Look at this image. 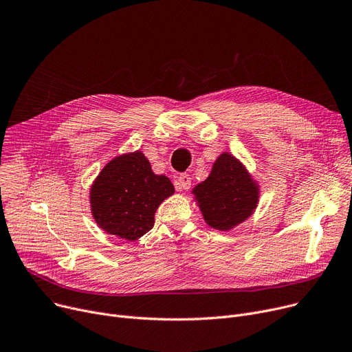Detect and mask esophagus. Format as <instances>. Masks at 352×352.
Segmentation results:
<instances>
[{
    "mask_svg": "<svg viewBox=\"0 0 352 352\" xmlns=\"http://www.w3.org/2000/svg\"><path fill=\"white\" fill-rule=\"evenodd\" d=\"M190 186H191V175L186 173L179 174V177L177 179V188L179 191H182V190H190Z\"/></svg>",
    "mask_w": 352,
    "mask_h": 352,
    "instance_id": "1",
    "label": "esophagus"
}]
</instances>
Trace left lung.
Returning a JSON list of instances; mask_svg holds the SVG:
<instances>
[{"instance_id":"left-lung-1","label":"left lung","mask_w":352,"mask_h":352,"mask_svg":"<svg viewBox=\"0 0 352 352\" xmlns=\"http://www.w3.org/2000/svg\"><path fill=\"white\" fill-rule=\"evenodd\" d=\"M192 194L210 228L230 230L253 214L259 202V185L238 158L222 153Z\"/></svg>"}]
</instances>
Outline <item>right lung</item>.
Here are the masks:
<instances>
[{
	"label": "right lung",
	"mask_w": 352,
	"mask_h": 352,
	"mask_svg": "<svg viewBox=\"0 0 352 352\" xmlns=\"http://www.w3.org/2000/svg\"><path fill=\"white\" fill-rule=\"evenodd\" d=\"M174 194L166 175L153 173L142 151L109 161L90 188L91 215L110 235L137 241L154 226L160 204Z\"/></svg>",
	"instance_id": "1"
}]
</instances>
